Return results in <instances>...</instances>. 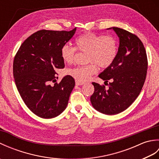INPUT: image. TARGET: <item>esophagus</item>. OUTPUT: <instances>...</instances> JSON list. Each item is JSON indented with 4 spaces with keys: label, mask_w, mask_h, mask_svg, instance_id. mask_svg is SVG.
I'll return each instance as SVG.
<instances>
[{
    "label": "esophagus",
    "mask_w": 159,
    "mask_h": 159,
    "mask_svg": "<svg viewBox=\"0 0 159 159\" xmlns=\"http://www.w3.org/2000/svg\"><path fill=\"white\" fill-rule=\"evenodd\" d=\"M83 84H84L83 83H80V82L76 81V85H83Z\"/></svg>",
    "instance_id": "34e87169"
}]
</instances>
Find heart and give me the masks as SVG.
I'll use <instances>...</instances> for the list:
<instances>
[{"label": "heart", "mask_w": 159, "mask_h": 159, "mask_svg": "<svg viewBox=\"0 0 159 159\" xmlns=\"http://www.w3.org/2000/svg\"><path fill=\"white\" fill-rule=\"evenodd\" d=\"M76 48L80 51L87 52V59L90 64L85 66L76 67L67 70V74L80 83L86 82L97 71L96 63L100 67L110 66L116 59L117 46L112 37L87 33L78 37L75 40ZM76 49L68 44H65L61 49V57L66 63H72Z\"/></svg>", "instance_id": "b5f03b06"}]
</instances>
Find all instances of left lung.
Instances as JSON below:
<instances>
[{
  "label": "left lung",
  "mask_w": 159,
  "mask_h": 159,
  "mask_svg": "<svg viewBox=\"0 0 159 159\" xmlns=\"http://www.w3.org/2000/svg\"><path fill=\"white\" fill-rule=\"evenodd\" d=\"M119 38V48L113 63L98 76L109 89L92 83L94 92L90 98L93 107L105 115H116L129 107L140 93L146 78L148 60L143 43L126 30L111 27Z\"/></svg>",
  "instance_id": "left-lung-1"
}]
</instances>
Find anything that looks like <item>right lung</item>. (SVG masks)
Segmentation results:
<instances>
[{"label":"right lung","mask_w":159,"mask_h":159,"mask_svg":"<svg viewBox=\"0 0 159 159\" xmlns=\"http://www.w3.org/2000/svg\"><path fill=\"white\" fill-rule=\"evenodd\" d=\"M70 31L41 30L24 42L13 60L15 83L23 101L32 112L44 119L58 116L66 109L71 92L75 86L73 78L67 75L53 86L57 69L65 63L61 49L75 34Z\"/></svg>","instance_id":"1"}]
</instances>
